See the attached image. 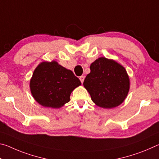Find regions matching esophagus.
<instances>
[{"mask_svg": "<svg viewBox=\"0 0 159 159\" xmlns=\"http://www.w3.org/2000/svg\"><path fill=\"white\" fill-rule=\"evenodd\" d=\"M79 79H80V82H81L82 83H83V81H84V79H85V76H80V78H79Z\"/></svg>", "mask_w": 159, "mask_h": 159, "instance_id": "1", "label": "esophagus"}]
</instances>
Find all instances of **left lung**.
Here are the masks:
<instances>
[{
    "label": "left lung",
    "mask_w": 159,
    "mask_h": 159,
    "mask_svg": "<svg viewBox=\"0 0 159 159\" xmlns=\"http://www.w3.org/2000/svg\"><path fill=\"white\" fill-rule=\"evenodd\" d=\"M83 85L97 106L111 109L125 100L130 89V80L125 69L106 57H99L90 65Z\"/></svg>",
    "instance_id": "obj_1"
}]
</instances>
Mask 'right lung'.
Here are the masks:
<instances>
[{"label": "right lung", "instance_id": "obj_1", "mask_svg": "<svg viewBox=\"0 0 159 159\" xmlns=\"http://www.w3.org/2000/svg\"><path fill=\"white\" fill-rule=\"evenodd\" d=\"M81 85L71 70L57 61H43L34 70L30 90L38 103L45 107L60 108L70 100L72 91Z\"/></svg>", "mask_w": 159, "mask_h": 159}]
</instances>
